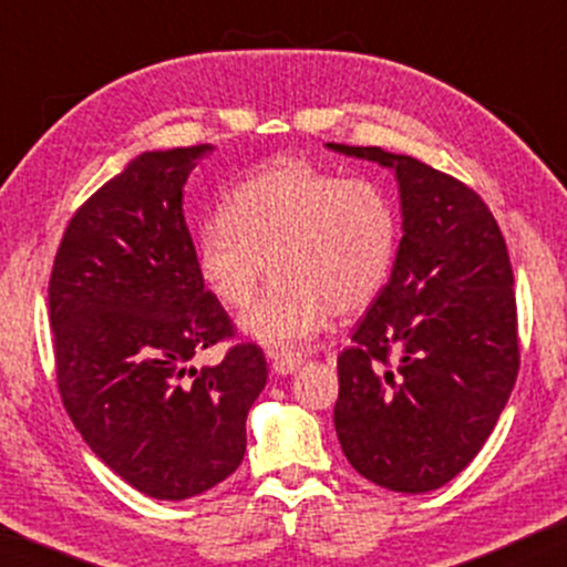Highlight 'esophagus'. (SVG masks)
<instances>
[{
	"label": "esophagus",
	"instance_id": "1",
	"mask_svg": "<svg viewBox=\"0 0 567 567\" xmlns=\"http://www.w3.org/2000/svg\"><path fill=\"white\" fill-rule=\"evenodd\" d=\"M301 367V355L299 353H270V369L276 374H291Z\"/></svg>",
	"mask_w": 567,
	"mask_h": 567
}]
</instances>
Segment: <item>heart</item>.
Here are the masks:
<instances>
[{
  "label": "heart",
  "mask_w": 567,
  "mask_h": 567,
  "mask_svg": "<svg viewBox=\"0 0 567 567\" xmlns=\"http://www.w3.org/2000/svg\"><path fill=\"white\" fill-rule=\"evenodd\" d=\"M400 247L398 206L382 185L343 177L307 159H276L229 193L224 214L196 237L206 289L245 309L266 278L276 284L243 317V332L293 351L377 301Z\"/></svg>",
  "instance_id": "heart-1"
}]
</instances>
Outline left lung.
<instances>
[{"label":"left lung","mask_w":567,"mask_h":567,"mask_svg":"<svg viewBox=\"0 0 567 567\" xmlns=\"http://www.w3.org/2000/svg\"><path fill=\"white\" fill-rule=\"evenodd\" d=\"M328 146L394 169L405 229L390 284L338 355L340 446L386 491H436L475 460L518 377L506 239L456 177L382 146Z\"/></svg>","instance_id":"obj_1"}]
</instances>
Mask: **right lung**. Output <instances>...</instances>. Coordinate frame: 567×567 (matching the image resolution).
I'll return each instance as SVG.
<instances>
[{"mask_svg":"<svg viewBox=\"0 0 567 567\" xmlns=\"http://www.w3.org/2000/svg\"><path fill=\"white\" fill-rule=\"evenodd\" d=\"M208 150L144 152L92 193L49 281L61 402L92 452L157 501L193 498L239 467L247 410L268 379L258 343L190 367L237 336L183 216V185Z\"/></svg>","mask_w":567,"mask_h":567,"instance_id":"obj_1","label":"right lung"}]
</instances>
